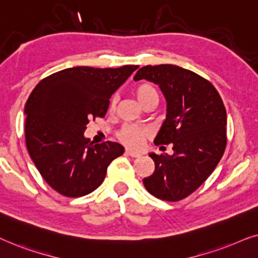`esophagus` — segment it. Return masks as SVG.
Masks as SVG:
<instances>
[{"label": "esophagus", "mask_w": 258, "mask_h": 258, "mask_svg": "<svg viewBox=\"0 0 258 258\" xmlns=\"http://www.w3.org/2000/svg\"><path fill=\"white\" fill-rule=\"evenodd\" d=\"M126 153L130 154V156H131V157H135V158L142 156V153L137 152V151H133V150H131V149H127V150H126Z\"/></svg>", "instance_id": "obj_1"}]
</instances>
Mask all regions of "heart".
<instances>
[{"label":"heart","mask_w":258,"mask_h":258,"mask_svg":"<svg viewBox=\"0 0 258 258\" xmlns=\"http://www.w3.org/2000/svg\"><path fill=\"white\" fill-rule=\"evenodd\" d=\"M135 95L139 104L144 106L149 101L158 100L159 99V94L156 86L151 84V82H142V84L137 85L135 88ZM115 107V99L113 98L111 102H109V108L114 109ZM150 132L145 127H140L137 125H125L120 130L119 132V139L126 145L131 147H139L142 145L146 137H149Z\"/></svg>","instance_id":"b5f03b06"}]
</instances>
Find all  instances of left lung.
Listing matches in <instances>:
<instances>
[{
  "mask_svg": "<svg viewBox=\"0 0 258 258\" xmlns=\"http://www.w3.org/2000/svg\"><path fill=\"white\" fill-rule=\"evenodd\" d=\"M133 79L159 86L167 108L154 144L173 145L172 156L150 153L156 169L144 186L161 201L178 202L197 190L223 157L224 104L210 81L174 64L142 67Z\"/></svg>",
  "mask_w": 258,
  "mask_h": 258,
  "instance_id": "8db88e82",
  "label": "left lung"
}]
</instances>
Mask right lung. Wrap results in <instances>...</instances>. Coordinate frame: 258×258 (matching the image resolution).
Listing matches in <instances>:
<instances>
[{
	"mask_svg": "<svg viewBox=\"0 0 258 258\" xmlns=\"http://www.w3.org/2000/svg\"><path fill=\"white\" fill-rule=\"evenodd\" d=\"M139 66L67 68L41 80L26 102V144L36 169L50 187L82 197L100 186L118 143L85 138L91 119L104 118L112 94Z\"/></svg>",
	"mask_w": 258,
	"mask_h": 258,
	"instance_id": "obj_1",
	"label": "right lung"
}]
</instances>
